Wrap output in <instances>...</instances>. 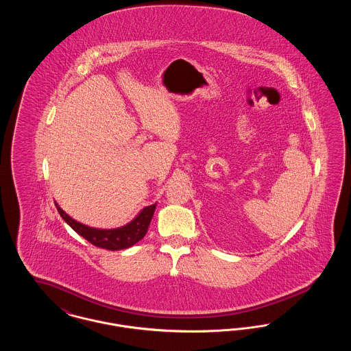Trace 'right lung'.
Instances as JSON below:
<instances>
[{"label": "right lung", "instance_id": "obj_1", "mask_svg": "<svg viewBox=\"0 0 351 351\" xmlns=\"http://www.w3.org/2000/svg\"><path fill=\"white\" fill-rule=\"evenodd\" d=\"M55 206L62 218L67 222L68 225L88 242L92 245L106 249V250L117 251L132 247L136 242H139L149 230L151 219L154 216L156 202L150 206L143 208L135 217L126 225L114 229H97L84 225L82 222L69 217L67 213L55 202Z\"/></svg>", "mask_w": 351, "mask_h": 351}]
</instances>
